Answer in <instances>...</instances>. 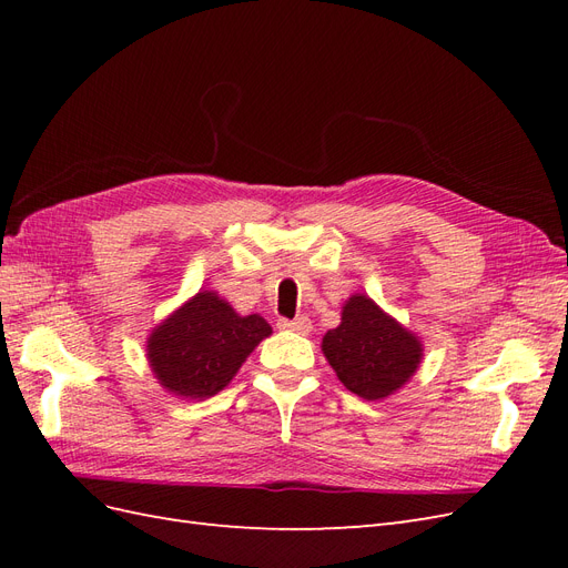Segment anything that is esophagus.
<instances>
[{
	"instance_id": "34e87169",
	"label": "esophagus",
	"mask_w": 568,
	"mask_h": 568,
	"mask_svg": "<svg viewBox=\"0 0 568 568\" xmlns=\"http://www.w3.org/2000/svg\"><path fill=\"white\" fill-rule=\"evenodd\" d=\"M280 326L282 329H288V332H296V334H311L313 324L307 317H296V320H280Z\"/></svg>"
}]
</instances>
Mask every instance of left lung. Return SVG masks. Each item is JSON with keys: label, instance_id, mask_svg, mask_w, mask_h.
I'll return each mask as SVG.
<instances>
[{"label": "left lung", "instance_id": "left-lung-1", "mask_svg": "<svg viewBox=\"0 0 568 568\" xmlns=\"http://www.w3.org/2000/svg\"><path fill=\"white\" fill-rule=\"evenodd\" d=\"M422 351L415 334L363 294L346 301L341 324L322 338L338 382L365 400H384L403 388L417 372Z\"/></svg>", "mask_w": 568, "mask_h": 568}]
</instances>
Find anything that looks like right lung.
I'll return each instance as SVG.
<instances>
[{
    "label": "right lung",
    "mask_w": 568,
    "mask_h": 568,
    "mask_svg": "<svg viewBox=\"0 0 568 568\" xmlns=\"http://www.w3.org/2000/svg\"><path fill=\"white\" fill-rule=\"evenodd\" d=\"M270 334L261 315L242 317L215 291H199L151 332L146 357L165 390L201 400L225 388Z\"/></svg>",
    "instance_id": "obj_1"
}]
</instances>
